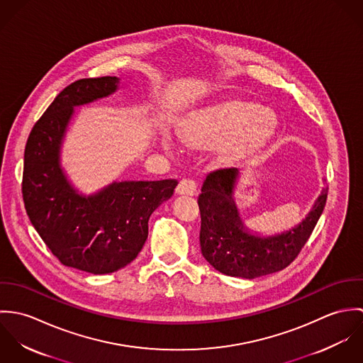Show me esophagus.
Masks as SVG:
<instances>
[{"label":"esophagus","mask_w":363,"mask_h":363,"mask_svg":"<svg viewBox=\"0 0 363 363\" xmlns=\"http://www.w3.org/2000/svg\"><path fill=\"white\" fill-rule=\"evenodd\" d=\"M176 193L180 196H196L197 194V183L193 179H183L179 183Z\"/></svg>","instance_id":"esophagus-1"}]
</instances>
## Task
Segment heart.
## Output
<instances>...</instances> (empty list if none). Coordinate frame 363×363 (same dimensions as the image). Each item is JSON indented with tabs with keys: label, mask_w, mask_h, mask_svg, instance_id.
Instances as JSON below:
<instances>
[{
	"label": "heart",
	"mask_w": 363,
	"mask_h": 363,
	"mask_svg": "<svg viewBox=\"0 0 363 363\" xmlns=\"http://www.w3.org/2000/svg\"><path fill=\"white\" fill-rule=\"evenodd\" d=\"M177 131L186 145L196 150L216 147L222 163L238 164L269 145L278 131V118L264 106L230 101L187 114Z\"/></svg>",
	"instance_id": "obj_1"
}]
</instances>
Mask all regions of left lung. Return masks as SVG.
<instances>
[{
	"instance_id": "obj_1",
	"label": "left lung",
	"mask_w": 363,
	"mask_h": 363,
	"mask_svg": "<svg viewBox=\"0 0 363 363\" xmlns=\"http://www.w3.org/2000/svg\"><path fill=\"white\" fill-rule=\"evenodd\" d=\"M239 170L219 169L209 173L199 197L201 212L200 245L208 262L229 277L253 279L288 267L308 239L324 209L323 189L309 213L296 226L281 233L261 236L247 229L235 203Z\"/></svg>"
}]
</instances>
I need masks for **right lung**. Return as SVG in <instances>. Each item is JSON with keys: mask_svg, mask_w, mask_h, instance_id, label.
<instances>
[{"mask_svg": "<svg viewBox=\"0 0 363 363\" xmlns=\"http://www.w3.org/2000/svg\"><path fill=\"white\" fill-rule=\"evenodd\" d=\"M120 78H85L61 91L33 125L23 162L28 216L52 255L91 274L114 272L138 256L148 220L167 201L177 180L113 182L95 194L79 193L61 166V145L74 107L113 95Z\"/></svg>", "mask_w": 363, "mask_h": 363, "instance_id": "obj_1", "label": "right lung"}]
</instances>
